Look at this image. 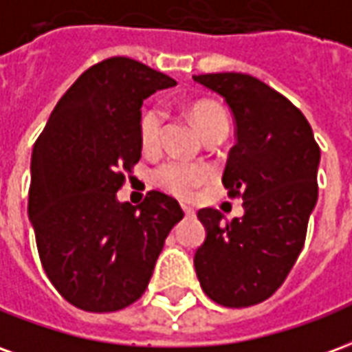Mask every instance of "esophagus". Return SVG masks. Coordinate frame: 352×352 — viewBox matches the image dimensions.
Returning <instances> with one entry per match:
<instances>
[{"mask_svg": "<svg viewBox=\"0 0 352 352\" xmlns=\"http://www.w3.org/2000/svg\"><path fill=\"white\" fill-rule=\"evenodd\" d=\"M182 208H184V212H186V217H193L195 214V210L191 207H186V205H182Z\"/></svg>", "mask_w": 352, "mask_h": 352, "instance_id": "obj_1", "label": "esophagus"}]
</instances>
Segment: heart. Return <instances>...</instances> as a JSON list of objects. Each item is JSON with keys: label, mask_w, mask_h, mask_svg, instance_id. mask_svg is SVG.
<instances>
[{"label": "heart", "mask_w": 352, "mask_h": 352, "mask_svg": "<svg viewBox=\"0 0 352 352\" xmlns=\"http://www.w3.org/2000/svg\"><path fill=\"white\" fill-rule=\"evenodd\" d=\"M191 118L199 126L205 138L228 132V126H230L226 111L214 101L195 103L191 107ZM164 120H166V111L162 105H151L144 111V115L140 118V142L145 151H155L161 145ZM208 176L210 172L207 166L180 161V159H166L153 172V178L159 188L184 199L190 197L199 186H203L208 180Z\"/></svg>", "instance_id": "1"}]
</instances>
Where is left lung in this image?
<instances>
[{"label":"left lung","instance_id":"left-lung-1","mask_svg":"<svg viewBox=\"0 0 352 352\" xmlns=\"http://www.w3.org/2000/svg\"><path fill=\"white\" fill-rule=\"evenodd\" d=\"M193 80L222 96L234 115L236 145L222 184L245 207L234 220L217 208L197 212L207 239L195 272L212 301L245 309L272 297L301 253L318 199L320 147L301 111L261 80L241 72Z\"/></svg>","mask_w":352,"mask_h":352}]
</instances>
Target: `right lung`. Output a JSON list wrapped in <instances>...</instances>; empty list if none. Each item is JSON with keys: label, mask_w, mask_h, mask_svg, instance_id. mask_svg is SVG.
<instances>
[{"label": "right lung", "mask_w": 352, "mask_h": 352, "mask_svg": "<svg viewBox=\"0 0 352 352\" xmlns=\"http://www.w3.org/2000/svg\"><path fill=\"white\" fill-rule=\"evenodd\" d=\"M176 82L130 57L89 67L67 89L32 149L28 214L55 289L88 312H115L147 289L178 201L149 191L118 203L140 157L142 103Z\"/></svg>", "instance_id": "1"}]
</instances>
